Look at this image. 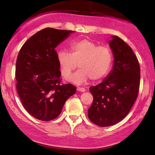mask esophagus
Returning a JSON list of instances; mask_svg holds the SVG:
<instances>
[{"label": "esophagus", "instance_id": "1", "mask_svg": "<svg viewBox=\"0 0 155 155\" xmlns=\"http://www.w3.org/2000/svg\"><path fill=\"white\" fill-rule=\"evenodd\" d=\"M77 90L79 91H81V92H85V89L83 87H77Z\"/></svg>", "mask_w": 155, "mask_h": 155}]
</instances>
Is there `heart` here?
Instances as JSON below:
<instances>
[{
  "instance_id": "b5f03b06",
  "label": "heart",
  "mask_w": 155,
  "mask_h": 155,
  "mask_svg": "<svg viewBox=\"0 0 155 155\" xmlns=\"http://www.w3.org/2000/svg\"><path fill=\"white\" fill-rule=\"evenodd\" d=\"M70 53L66 51L57 52V59L61 74L68 77L77 68L79 70L68 78L76 84H81L89 78L98 81L105 77L111 66L113 55L107 46H98L94 41L84 39L74 41L70 46Z\"/></svg>"
}]
</instances>
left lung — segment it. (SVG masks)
<instances>
[{
  "label": "left lung",
  "instance_id": "8db88e82",
  "mask_svg": "<svg viewBox=\"0 0 155 155\" xmlns=\"http://www.w3.org/2000/svg\"><path fill=\"white\" fill-rule=\"evenodd\" d=\"M109 44L114 57L111 72L101 83L91 86L94 97L88 109L91 122L99 127H109L127 116L137 97L140 68L132 48L117 36Z\"/></svg>",
  "mask_w": 155,
  "mask_h": 155
}]
</instances>
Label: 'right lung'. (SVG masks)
Segmentation results:
<instances>
[{
  "mask_svg": "<svg viewBox=\"0 0 155 155\" xmlns=\"http://www.w3.org/2000/svg\"><path fill=\"white\" fill-rule=\"evenodd\" d=\"M73 31L46 28L23 44L15 67L16 89L23 107L41 121L61 114L65 101L76 92L72 84L61 83L57 46Z\"/></svg>",
  "mask_w": 155,
  "mask_h": 155,
  "instance_id": "obj_1",
  "label": "right lung"
}]
</instances>
